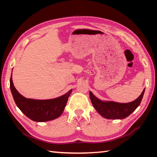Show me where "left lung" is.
<instances>
[{
	"label": "left lung",
	"instance_id": "8db88e82",
	"mask_svg": "<svg viewBox=\"0 0 157 157\" xmlns=\"http://www.w3.org/2000/svg\"><path fill=\"white\" fill-rule=\"evenodd\" d=\"M145 89L136 100L128 103L105 102L97 98L91 91L89 92V95L93 106L101 116L108 119H123L139 107Z\"/></svg>",
	"mask_w": 157,
	"mask_h": 157
}]
</instances>
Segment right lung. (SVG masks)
<instances>
[{"label":"right lung","mask_w":157,"mask_h":157,"mask_svg":"<svg viewBox=\"0 0 157 157\" xmlns=\"http://www.w3.org/2000/svg\"><path fill=\"white\" fill-rule=\"evenodd\" d=\"M10 89L16 105L19 109L29 118L36 122L49 121L59 117L72 92V89H71L66 94L51 100H41L25 98L15 89L12 75L10 78Z\"/></svg>","instance_id":"obj_1"}]
</instances>
